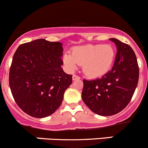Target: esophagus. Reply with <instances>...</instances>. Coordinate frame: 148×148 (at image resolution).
<instances>
[{
    "label": "esophagus",
    "instance_id": "34e87169",
    "mask_svg": "<svg viewBox=\"0 0 148 148\" xmlns=\"http://www.w3.org/2000/svg\"><path fill=\"white\" fill-rule=\"evenodd\" d=\"M72 79L73 80H77V79H80V77L79 76L76 75V74H74L72 77Z\"/></svg>",
    "mask_w": 148,
    "mask_h": 148
}]
</instances>
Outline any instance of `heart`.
<instances>
[{"label": "heart", "mask_w": 148, "mask_h": 148, "mask_svg": "<svg viewBox=\"0 0 148 148\" xmlns=\"http://www.w3.org/2000/svg\"><path fill=\"white\" fill-rule=\"evenodd\" d=\"M115 56V50L110 44H87L74 47L71 54L64 55L63 60L69 71H74L81 64L86 76L98 78L109 72Z\"/></svg>", "instance_id": "b5f03b06"}]
</instances>
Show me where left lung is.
Returning a JSON list of instances; mask_svg holds the SVG:
<instances>
[{"label": "left lung", "instance_id": "1", "mask_svg": "<svg viewBox=\"0 0 148 148\" xmlns=\"http://www.w3.org/2000/svg\"><path fill=\"white\" fill-rule=\"evenodd\" d=\"M117 46L114 65L102 78L83 80L82 98L95 114L111 116L127 107L134 95L139 79L135 53L128 44L110 38Z\"/></svg>", "mask_w": 148, "mask_h": 148}]
</instances>
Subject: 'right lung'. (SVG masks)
<instances>
[{"mask_svg":"<svg viewBox=\"0 0 148 148\" xmlns=\"http://www.w3.org/2000/svg\"><path fill=\"white\" fill-rule=\"evenodd\" d=\"M60 42L36 39L18 47L9 72V86L15 102L31 117L43 118L62 104L72 75L62 68Z\"/></svg>","mask_w":148,"mask_h":148,"instance_id":"add662e5","label":"right lung"}]
</instances>
